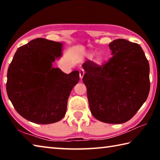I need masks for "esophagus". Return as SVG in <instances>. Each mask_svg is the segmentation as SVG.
<instances>
[{
  "mask_svg": "<svg viewBox=\"0 0 160 160\" xmlns=\"http://www.w3.org/2000/svg\"><path fill=\"white\" fill-rule=\"evenodd\" d=\"M85 70H84L83 69H80V78L81 79H82V78H83V76H84V75H85Z\"/></svg>",
  "mask_w": 160,
  "mask_h": 160,
  "instance_id": "34e87169",
  "label": "esophagus"
}]
</instances>
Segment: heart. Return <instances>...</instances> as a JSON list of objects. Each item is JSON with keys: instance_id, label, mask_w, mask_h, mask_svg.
Returning <instances> with one entry per match:
<instances>
[{"instance_id": "obj_1", "label": "heart", "mask_w": 160, "mask_h": 160, "mask_svg": "<svg viewBox=\"0 0 160 160\" xmlns=\"http://www.w3.org/2000/svg\"><path fill=\"white\" fill-rule=\"evenodd\" d=\"M104 61V57L102 56H98L96 58V63L97 64H102Z\"/></svg>"}]
</instances>
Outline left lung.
<instances>
[{
  "label": "left lung",
  "mask_w": 160,
  "mask_h": 160,
  "mask_svg": "<svg viewBox=\"0 0 160 160\" xmlns=\"http://www.w3.org/2000/svg\"><path fill=\"white\" fill-rule=\"evenodd\" d=\"M113 56L103 66L90 60L82 64L86 73L89 106L97 120L107 123L129 121L147 99L150 66L139 44L123 39L109 44Z\"/></svg>",
  "instance_id": "1"
}]
</instances>
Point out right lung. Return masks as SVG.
<instances>
[{
  "label": "right lung",
  "mask_w": 160,
  "mask_h": 160,
  "mask_svg": "<svg viewBox=\"0 0 160 160\" xmlns=\"http://www.w3.org/2000/svg\"><path fill=\"white\" fill-rule=\"evenodd\" d=\"M63 44L37 38L18 48L7 75L6 90L20 116L39 124L56 123L66 113L68 99L80 80L79 72L66 74L52 63Z\"/></svg>",
  "instance_id": "right-lung-1"
}]
</instances>
